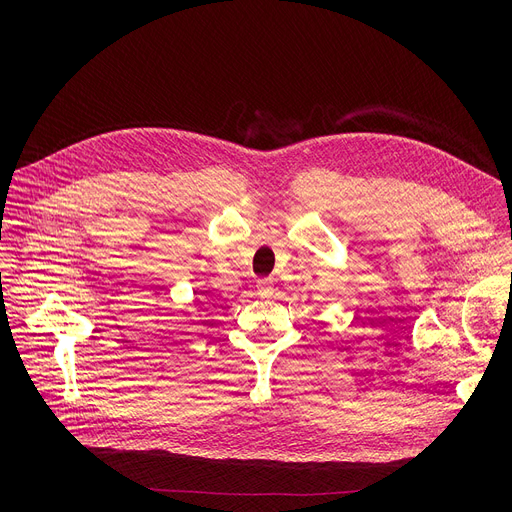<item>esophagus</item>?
Returning <instances> with one entry per match:
<instances>
[{"instance_id":"34e87169","label":"esophagus","mask_w":512,"mask_h":512,"mask_svg":"<svg viewBox=\"0 0 512 512\" xmlns=\"http://www.w3.org/2000/svg\"><path fill=\"white\" fill-rule=\"evenodd\" d=\"M257 294L261 298H271L273 296V281L269 277L257 279Z\"/></svg>"}]
</instances>
